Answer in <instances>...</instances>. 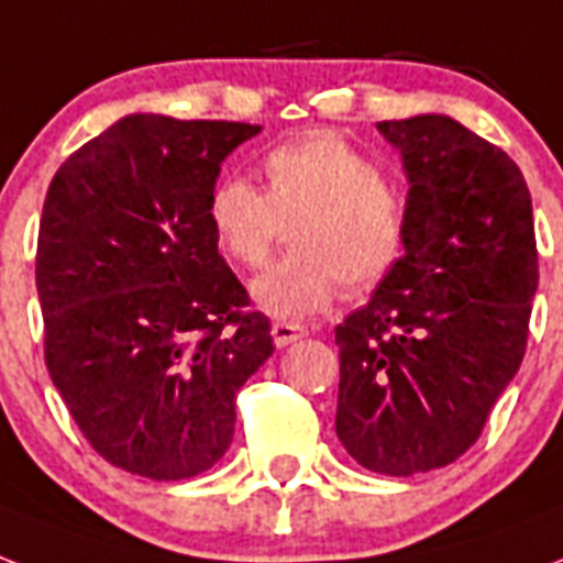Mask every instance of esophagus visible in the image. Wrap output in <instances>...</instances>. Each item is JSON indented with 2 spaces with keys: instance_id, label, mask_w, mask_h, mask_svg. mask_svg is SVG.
<instances>
[{
  "instance_id": "1",
  "label": "esophagus",
  "mask_w": 563,
  "mask_h": 563,
  "mask_svg": "<svg viewBox=\"0 0 563 563\" xmlns=\"http://www.w3.org/2000/svg\"><path fill=\"white\" fill-rule=\"evenodd\" d=\"M269 334H273V343H276L278 350H285V346L296 343L299 338H305V329L302 325H296V322H273Z\"/></svg>"
}]
</instances>
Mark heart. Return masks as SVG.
Listing matches in <instances>:
<instances>
[{
  "mask_svg": "<svg viewBox=\"0 0 563 563\" xmlns=\"http://www.w3.org/2000/svg\"><path fill=\"white\" fill-rule=\"evenodd\" d=\"M267 190L222 178L208 196V225L241 267L267 264L290 225L294 252L252 282V299L278 320H302L338 296L367 294L402 261L408 202L376 161L338 134L282 143L261 161Z\"/></svg>",
  "mask_w": 563,
  "mask_h": 563,
  "instance_id": "obj_1",
  "label": "heart"
}]
</instances>
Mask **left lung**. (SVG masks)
Returning <instances> with one entry per match:
<instances>
[{
    "mask_svg": "<svg viewBox=\"0 0 563 563\" xmlns=\"http://www.w3.org/2000/svg\"><path fill=\"white\" fill-rule=\"evenodd\" d=\"M402 155L408 243L334 329V429L361 467L413 476L461 459L526 355L538 243L520 167L443 114L385 120Z\"/></svg>",
    "mask_w": 563,
    "mask_h": 563,
    "instance_id": "8db88e82",
    "label": "left lung"
}]
</instances>
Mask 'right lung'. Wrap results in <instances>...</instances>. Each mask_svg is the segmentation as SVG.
<instances>
[{"label": "right lung", "mask_w": 563, "mask_h": 563, "mask_svg": "<svg viewBox=\"0 0 563 563\" xmlns=\"http://www.w3.org/2000/svg\"><path fill=\"white\" fill-rule=\"evenodd\" d=\"M261 125L129 114L55 173L37 234L52 385L87 443L155 482L225 455L269 320L208 225L220 164Z\"/></svg>", "instance_id": "add662e5"}]
</instances>
